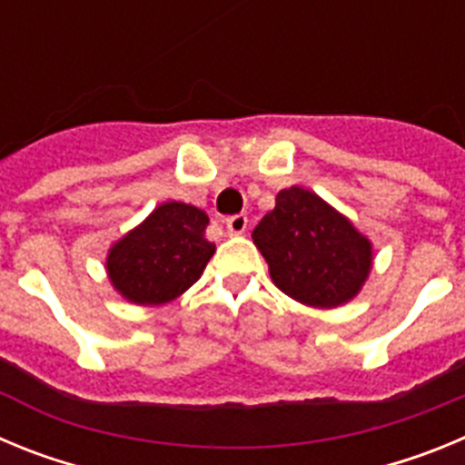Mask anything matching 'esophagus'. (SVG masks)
Instances as JSON below:
<instances>
[{
  "label": "esophagus",
  "mask_w": 465,
  "mask_h": 465,
  "mask_svg": "<svg viewBox=\"0 0 465 465\" xmlns=\"http://www.w3.org/2000/svg\"><path fill=\"white\" fill-rule=\"evenodd\" d=\"M246 223H249L246 213H235V216L225 219V230H228V235H242L246 230Z\"/></svg>",
  "instance_id": "esophagus-1"
}]
</instances>
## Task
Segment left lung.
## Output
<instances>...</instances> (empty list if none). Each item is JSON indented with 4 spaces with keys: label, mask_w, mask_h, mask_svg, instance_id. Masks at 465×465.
<instances>
[{
    "label": "left lung",
    "mask_w": 465,
    "mask_h": 465,
    "mask_svg": "<svg viewBox=\"0 0 465 465\" xmlns=\"http://www.w3.org/2000/svg\"><path fill=\"white\" fill-rule=\"evenodd\" d=\"M253 244L279 291L312 307H338L354 298L371 272V242L300 186L282 191L253 230Z\"/></svg>",
    "instance_id": "left-lung-1"
}]
</instances>
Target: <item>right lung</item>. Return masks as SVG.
Masks as SVG:
<instances>
[{
  "mask_svg": "<svg viewBox=\"0 0 465 465\" xmlns=\"http://www.w3.org/2000/svg\"><path fill=\"white\" fill-rule=\"evenodd\" d=\"M209 216L183 203L160 204L139 228L111 246V283L137 305H163L191 289L216 246L204 237Z\"/></svg>",
  "mask_w": 465,
  "mask_h": 465,
  "instance_id": "add662e5",
  "label": "right lung"
}]
</instances>
